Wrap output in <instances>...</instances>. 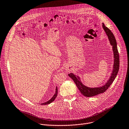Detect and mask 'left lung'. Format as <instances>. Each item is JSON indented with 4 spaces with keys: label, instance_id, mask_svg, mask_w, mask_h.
I'll return each mask as SVG.
<instances>
[{
    "label": "left lung",
    "instance_id": "obj_1",
    "mask_svg": "<svg viewBox=\"0 0 129 129\" xmlns=\"http://www.w3.org/2000/svg\"><path fill=\"white\" fill-rule=\"evenodd\" d=\"M103 27L108 37L111 45L112 46L113 51L114 53L113 70L112 72L111 75L107 82L104 85H103L101 87L92 88L89 87L84 85L82 83L80 78L78 76H77L73 73L68 74V76L74 81L75 84L76 85V86L80 90L81 93L84 96L86 97L93 96L105 92L114 81L119 70L120 59L116 40L111 30L107 26H106L104 23H103Z\"/></svg>",
    "mask_w": 129,
    "mask_h": 129
}]
</instances>
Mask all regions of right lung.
I'll use <instances>...</instances> for the list:
<instances>
[{"label": "right lung", "instance_id": "add662e5", "mask_svg": "<svg viewBox=\"0 0 129 129\" xmlns=\"http://www.w3.org/2000/svg\"><path fill=\"white\" fill-rule=\"evenodd\" d=\"M57 93H58V88H57V87H56V90H55V93L54 94V95H53V96L48 101H47V102H45L44 103H43V104H41L42 105H49L50 104H51L52 102H53L56 98L57 96Z\"/></svg>", "mask_w": 129, "mask_h": 129}]
</instances>
